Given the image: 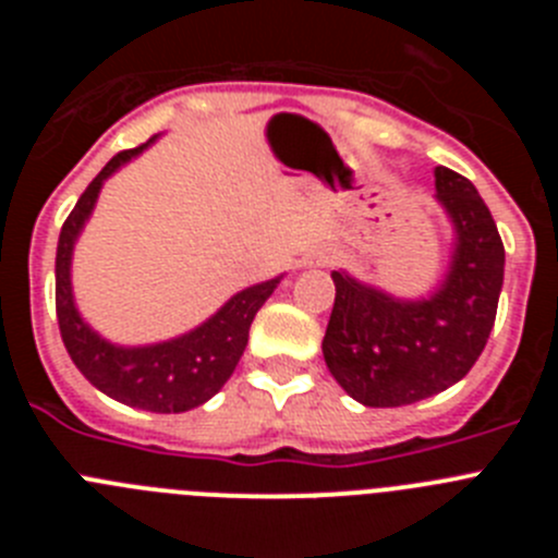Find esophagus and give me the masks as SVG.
<instances>
[{"mask_svg":"<svg viewBox=\"0 0 558 558\" xmlns=\"http://www.w3.org/2000/svg\"><path fill=\"white\" fill-rule=\"evenodd\" d=\"M329 263H332V254H329L327 248L313 251V254H310L307 259H304V265H307V268H327Z\"/></svg>","mask_w":558,"mask_h":558,"instance_id":"esophagus-1","label":"esophagus"}]
</instances>
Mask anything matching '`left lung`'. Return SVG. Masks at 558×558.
Returning a JSON list of instances; mask_svg holds the SVG:
<instances>
[{
	"instance_id": "left-lung-1",
	"label": "left lung",
	"mask_w": 558,
	"mask_h": 558,
	"mask_svg": "<svg viewBox=\"0 0 558 558\" xmlns=\"http://www.w3.org/2000/svg\"><path fill=\"white\" fill-rule=\"evenodd\" d=\"M436 201L452 226L441 282L427 295L399 299L332 270L335 307L324 360L338 386L368 408L413 405L466 377L495 327L506 251L472 181L433 170Z\"/></svg>"
}]
</instances>
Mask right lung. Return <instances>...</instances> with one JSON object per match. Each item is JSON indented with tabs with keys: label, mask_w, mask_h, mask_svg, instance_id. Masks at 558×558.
Wrapping results in <instances>:
<instances>
[{
	"label": "right lung",
	"mask_w": 558,
	"mask_h": 558,
	"mask_svg": "<svg viewBox=\"0 0 558 558\" xmlns=\"http://www.w3.org/2000/svg\"><path fill=\"white\" fill-rule=\"evenodd\" d=\"M156 140L159 136L133 150L117 153L86 186L63 223L56 256V310L69 357L75 360V366L97 391L140 411L184 413L209 402L234 374L248 343L251 322L268 302L276 284L282 282V276L234 293L218 313L209 315L190 332L145 347L111 343L83 318L72 290V254L77 236L83 234L95 211L102 184Z\"/></svg>",
	"instance_id": "right-lung-1"
}]
</instances>
